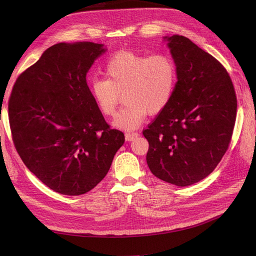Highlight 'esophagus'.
<instances>
[{
  "label": "esophagus",
  "mask_w": 256,
  "mask_h": 256,
  "mask_svg": "<svg viewBox=\"0 0 256 256\" xmlns=\"http://www.w3.org/2000/svg\"><path fill=\"white\" fill-rule=\"evenodd\" d=\"M138 132H126L125 134V138H126V141L130 142V141L134 140L136 138H138Z\"/></svg>",
  "instance_id": "obj_1"
}]
</instances>
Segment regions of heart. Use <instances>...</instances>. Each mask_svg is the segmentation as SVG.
Instances as JSON below:
<instances>
[{"mask_svg":"<svg viewBox=\"0 0 256 256\" xmlns=\"http://www.w3.org/2000/svg\"><path fill=\"white\" fill-rule=\"evenodd\" d=\"M106 79H94L90 92L104 116H113L122 94L125 104L116 115L113 125L134 130L147 113L164 111L173 96L177 81L174 60L166 54H145L122 51L106 65Z\"/></svg>","mask_w":256,"mask_h":256,"instance_id":"b5f03b06","label":"heart"}]
</instances>
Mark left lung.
I'll return each instance as SVG.
<instances>
[{
	"label": "left lung",
	"mask_w": 256,
	"mask_h": 256,
	"mask_svg": "<svg viewBox=\"0 0 256 256\" xmlns=\"http://www.w3.org/2000/svg\"><path fill=\"white\" fill-rule=\"evenodd\" d=\"M177 69L171 102L143 136L159 180L184 187L210 174L228 150L236 120L234 85L220 62L189 38L164 37Z\"/></svg>",
	"instance_id": "obj_1"
}]
</instances>
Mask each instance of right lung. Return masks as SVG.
<instances>
[{"label":"right lung","mask_w":256,"mask_h":256,"mask_svg":"<svg viewBox=\"0 0 256 256\" xmlns=\"http://www.w3.org/2000/svg\"><path fill=\"white\" fill-rule=\"evenodd\" d=\"M106 51L90 42L56 44L12 88L8 116L16 150L30 171L60 194L95 188L125 142L106 122L86 82Z\"/></svg>","instance_id":"right-lung-1"}]
</instances>
